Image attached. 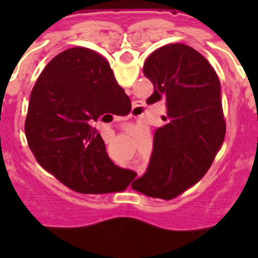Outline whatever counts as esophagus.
Here are the masks:
<instances>
[{"mask_svg":"<svg viewBox=\"0 0 258 258\" xmlns=\"http://www.w3.org/2000/svg\"><path fill=\"white\" fill-rule=\"evenodd\" d=\"M136 108H140V106H138V104H134V109H136Z\"/></svg>","mask_w":258,"mask_h":258,"instance_id":"34e87169","label":"esophagus"}]
</instances>
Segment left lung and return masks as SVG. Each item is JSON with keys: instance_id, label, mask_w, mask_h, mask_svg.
I'll return each mask as SVG.
<instances>
[{"instance_id": "8db88e82", "label": "left lung", "mask_w": 258, "mask_h": 258, "mask_svg": "<svg viewBox=\"0 0 258 258\" xmlns=\"http://www.w3.org/2000/svg\"><path fill=\"white\" fill-rule=\"evenodd\" d=\"M143 74L155 89L147 103L165 101V125L155 131L147 170L132 187L173 199L206 174L225 140L221 84L211 63L183 44L155 50Z\"/></svg>"}]
</instances>
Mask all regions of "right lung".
Here are the masks:
<instances>
[{"label": "right lung", "instance_id": "right-lung-1", "mask_svg": "<svg viewBox=\"0 0 258 258\" xmlns=\"http://www.w3.org/2000/svg\"><path fill=\"white\" fill-rule=\"evenodd\" d=\"M131 108L103 56L86 47L67 49L47 63L32 89L27 142L38 164L74 191H124L137 173L111 161L93 125Z\"/></svg>", "mask_w": 258, "mask_h": 258}]
</instances>
